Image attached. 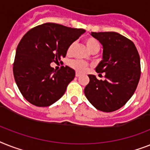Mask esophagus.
<instances>
[{
	"mask_svg": "<svg viewBox=\"0 0 150 150\" xmlns=\"http://www.w3.org/2000/svg\"><path fill=\"white\" fill-rule=\"evenodd\" d=\"M80 75H81V74L79 72H76V74H75V76H76V77H79Z\"/></svg>",
	"mask_w": 150,
	"mask_h": 150,
	"instance_id": "obj_1",
	"label": "esophagus"
}]
</instances>
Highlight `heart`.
<instances>
[{
  "label": "heart",
  "instance_id": "1",
  "mask_svg": "<svg viewBox=\"0 0 150 150\" xmlns=\"http://www.w3.org/2000/svg\"><path fill=\"white\" fill-rule=\"evenodd\" d=\"M85 43L86 45V47H88V49L91 52H98L99 50V44H98V41L92 37H88L85 39ZM73 47H74V43H71V45H69L67 49V53L68 54H70L72 52ZM70 66L74 69L75 71H79V72H83L86 69H87V64L79 60L71 61L70 62Z\"/></svg>",
  "mask_w": 150,
  "mask_h": 150
}]
</instances>
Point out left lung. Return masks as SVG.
Returning a JSON list of instances; mask_svg holds the SVG:
<instances>
[{"label":"left lung","instance_id":"8db88e82","mask_svg":"<svg viewBox=\"0 0 150 150\" xmlns=\"http://www.w3.org/2000/svg\"><path fill=\"white\" fill-rule=\"evenodd\" d=\"M103 45V60L96 68L105 79L88 75L85 95L98 110L110 112L122 107L134 94L140 79V58L134 43L117 32H92Z\"/></svg>","mask_w":150,"mask_h":150}]
</instances>
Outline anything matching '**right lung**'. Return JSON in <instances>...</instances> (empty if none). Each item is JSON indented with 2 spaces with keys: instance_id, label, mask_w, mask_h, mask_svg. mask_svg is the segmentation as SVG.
<instances>
[{
  "instance_id": "right-lung-1",
  "label": "right lung",
  "mask_w": 150,
  "mask_h": 150,
  "mask_svg": "<svg viewBox=\"0 0 150 150\" xmlns=\"http://www.w3.org/2000/svg\"><path fill=\"white\" fill-rule=\"evenodd\" d=\"M86 30L45 23L23 36L16 49L13 72L24 98L34 105L49 106L60 99L75 76L70 67L56 71L51 63L64 58L69 45Z\"/></svg>"
}]
</instances>
